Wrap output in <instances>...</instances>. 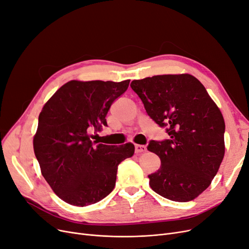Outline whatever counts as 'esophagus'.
Here are the masks:
<instances>
[{
    "label": "esophagus",
    "instance_id": "obj_1",
    "mask_svg": "<svg viewBox=\"0 0 249 249\" xmlns=\"http://www.w3.org/2000/svg\"><path fill=\"white\" fill-rule=\"evenodd\" d=\"M146 151V146L142 145V144H135V153L140 154V153H144Z\"/></svg>",
    "mask_w": 249,
    "mask_h": 249
}]
</instances>
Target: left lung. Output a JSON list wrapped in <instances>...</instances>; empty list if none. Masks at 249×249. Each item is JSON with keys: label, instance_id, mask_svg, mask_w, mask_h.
I'll use <instances>...</instances> for the list:
<instances>
[{"label": "left lung", "instance_id": "obj_1", "mask_svg": "<svg viewBox=\"0 0 249 249\" xmlns=\"http://www.w3.org/2000/svg\"><path fill=\"white\" fill-rule=\"evenodd\" d=\"M131 89L168 139L150 140L147 149L160 159L148 175L160 196L186 202L207 189L225 154L224 118L207 89L192 75H157L133 80Z\"/></svg>", "mask_w": 249, "mask_h": 249}]
</instances>
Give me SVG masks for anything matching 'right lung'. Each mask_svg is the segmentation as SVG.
I'll return each instance as SVG.
<instances>
[{
    "mask_svg": "<svg viewBox=\"0 0 249 249\" xmlns=\"http://www.w3.org/2000/svg\"><path fill=\"white\" fill-rule=\"evenodd\" d=\"M129 82L72 80L42 107L35 154L42 176L65 202L85 207L109 196L119 164L133 156L132 143L107 145L92 142L89 134L107 126V111Z\"/></svg>",
    "mask_w": 249,
    "mask_h": 249,
    "instance_id": "right-lung-1",
    "label": "right lung"
}]
</instances>
